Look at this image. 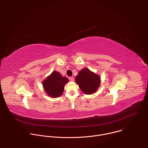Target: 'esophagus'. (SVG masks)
<instances>
[{
  "label": "esophagus",
  "mask_w": 148,
  "mask_h": 148,
  "mask_svg": "<svg viewBox=\"0 0 148 148\" xmlns=\"http://www.w3.org/2000/svg\"><path fill=\"white\" fill-rule=\"evenodd\" d=\"M70 79L71 81H74V78L73 77H70Z\"/></svg>",
  "instance_id": "1"
}]
</instances>
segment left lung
I'll use <instances>...</instances> for the list:
<instances>
[{
    "label": "left lung",
    "mask_w": 148,
    "mask_h": 148,
    "mask_svg": "<svg viewBox=\"0 0 148 148\" xmlns=\"http://www.w3.org/2000/svg\"><path fill=\"white\" fill-rule=\"evenodd\" d=\"M75 82L84 94H92L97 91L100 86L101 77L88 68H84L75 77Z\"/></svg>",
    "instance_id": "8db88e82"
}]
</instances>
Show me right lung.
Listing matches in <instances>:
<instances>
[{
	"instance_id": "right-lung-1",
	"label": "right lung",
	"mask_w": 148,
	"mask_h": 148,
	"mask_svg": "<svg viewBox=\"0 0 148 148\" xmlns=\"http://www.w3.org/2000/svg\"><path fill=\"white\" fill-rule=\"evenodd\" d=\"M69 79L56 70L42 82L43 88L48 96L52 98L60 97L64 90L66 84L69 82Z\"/></svg>"
}]
</instances>
